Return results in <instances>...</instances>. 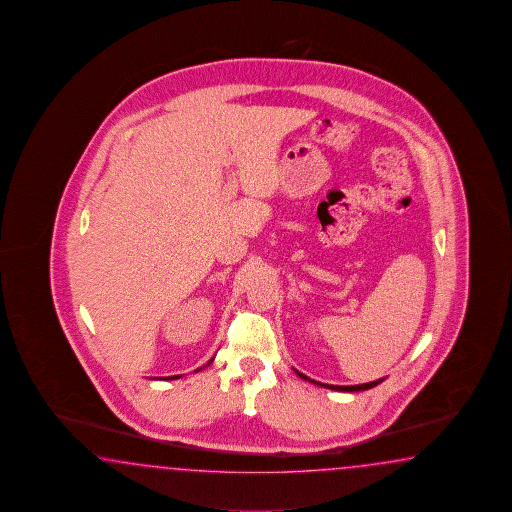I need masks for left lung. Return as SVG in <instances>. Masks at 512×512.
<instances>
[{"label": "left lung", "mask_w": 512, "mask_h": 512, "mask_svg": "<svg viewBox=\"0 0 512 512\" xmlns=\"http://www.w3.org/2000/svg\"><path fill=\"white\" fill-rule=\"evenodd\" d=\"M297 375L301 376L303 380H308V382H312V384H316V386L327 387V389H334V391H349V393H353V391H365V389H371V387L378 386L382 380H375V382H367V384H358V386H330V384H321V382H316V380H310L308 376L303 375V373H299L296 371Z\"/></svg>", "instance_id": "8db88e82"}]
</instances>
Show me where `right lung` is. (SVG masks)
<instances>
[{
  "mask_svg": "<svg viewBox=\"0 0 512 512\" xmlns=\"http://www.w3.org/2000/svg\"><path fill=\"white\" fill-rule=\"evenodd\" d=\"M211 362H213V360H211ZM211 362H209V364H211ZM167 378H169V380H174V378H180V376H167Z\"/></svg>",
  "mask_w": 512,
  "mask_h": 512,
  "instance_id": "obj_1",
  "label": "right lung"
}]
</instances>
